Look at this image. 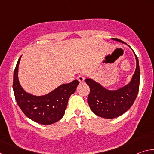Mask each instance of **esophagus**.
I'll use <instances>...</instances> for the list:
<instances>
[{
	"label": "esophagus",
	"instance_id": "1",
	"mask_svg": "<svg viewBox=\"0 0 154 154\" xmlns=\"http://www.w3.org/2000/svg\"><path fill=\"white\" fill-rule=\"evenodd\" d=\"M84 79H85V77L83 76V75H79V76L77 77V80L79 81V83H83L84 82Z\"/></svg>",
	"mask_w": 154,
	"mask_h": 154
}]
</instances>
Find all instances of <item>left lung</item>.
Returning <instances> with one entry per match:
<instances>
[{"label":"left lung","mask_w":154,"mask_h":154,"mask_svg":"<svg viewBox=\"0 0 154 154\" xmlns=\"http://www.w3.org/2000/svg\"><path fill=\"white\" fill-rule=\"evenodd\" d=\"M111 39L125 43L118 38ZM132 51L136 58V69L130 82L124 86L111 90L91 78L85 79L90 89L88 97V105L96 116L106 119L116 118L126 113L133 105L139 92L140 69L139 60L134 51Z\"/></svg>","instance_id":"8db88e82"}]
</instances>
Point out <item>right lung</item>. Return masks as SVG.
Segmentation results:
<instances>
[{"label": "right lung", "mask_w": 154, "mask_h": 154, "mask_svg": "<svg viewBox=\"0 0 154 154\" xmlns=\"http://www.w3.org/2000/svg\"><path fill=\"white\" fill-rule=\"evenodd\" d=\"M20 56L14 73V89L15 100L21 110L28 118L36 123L49 125L59 121L65 113L68 101L76 90L77 80L59 85L45 95L35 96L26 92L20 85L18 79V68Z\"/></svg>", "instance_id": "add662e5"}]
</instances>
